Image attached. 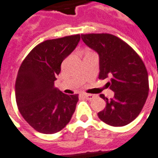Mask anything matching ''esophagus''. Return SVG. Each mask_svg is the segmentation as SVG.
<instances>
[{"label": "esophagus", "mask_w": 158, "mask_h": 158, "mask_svg": "<svg viewBox=\"0 0 158 158\" xmlns=\"http://www.w3.org/2000/svg\"><path fill=\"white\" fill-rule=\"evenodd\" d=\"M83 96L86 99H88V100H91V99H93V98H94V97H95V95H93V94H88V93H84Z\"/></svg>", "instance_id": "obj_1"}]
</instances>
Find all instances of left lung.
<instances>
[{
	"instance_id": "left-lung-1",
	"label": "left lung",
	"mask_w": 158,
	"mask_h": 158,
	"mask_svg": "<svg viewBox=\"0 0 158 158\" xmlns=\"http://www.w3.org/2000/svg\"><path fill=\"white\" fill-rule=\"evenodd\" d=\"M84 43L99 56L100 79L110 78L106 84L114 92V98L106 102V108L98 113L100 119L111 126L130 124L141 112L149 93L146 67L137 52L112 34H82Z\"/></svg>"
}]
</instances>
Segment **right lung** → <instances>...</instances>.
<instances>
[{
	"mask_svg": "<svg viewBox=\"0 0 158 158\" xmlns=\"http://www.w3.org/2000/svg\"><path fill=\"white\" fill-rule=\"evenodd\" d=\"M79 34L45 40L21 63L15 82V98L23 118L39 132L53 134L70 122L79 95L54 87L62 61L74 50Z\"/></svg>",
	"mask_w": 158,
	"mask_h": 158,
	"instance_id": "right-lung-1",
	"label": "right lung"
}]
</instances>
